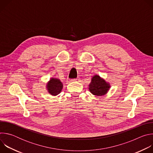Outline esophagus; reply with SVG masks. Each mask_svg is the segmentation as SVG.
<instances>
[{"label": "esophagus", "instance_id": "obj_1", "mask_svg": "<svg viewBox=\"0 0 153 153\" xmlns=\"http://www.w3.org/2000/svg\"><path fill=\"white\" fill-rule=\"evenodd\" d=\"M80 80L79 78H76V79H71V82H79Z\"/></svg>", "mask_w": 153, "mask_h": 153}]
</instances>
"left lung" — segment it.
<instances>
[{"instance_id":"left-lung-1","label":"left lung","mask_w":153,"mask_h":153,"mask_svg":"<svg viewBox=\"0 0 153 153\" xmlns=\"http://www.w3.org/2000/svg\"><path fill=\"white\" fill-rule=\"evenodd\" d=\"M110 87V85L106 83L105 80L96 75L91 79V82L89 85V90L93 94L100 96L105 95Z\"/></svg>"}]
</instances>
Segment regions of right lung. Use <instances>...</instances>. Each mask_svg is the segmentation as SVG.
Instances as JSON below:
<instances>
[{
    "mask_svg": "<svg viewBox=\"0 0 153 153\" xmlns=\"http://www.w3.org/2000/svg\"><path fill=\"white\" fill-rule=\"evenodd\" d=\"M63 88V85L60 80L57 79L51 78L47 83V88L48 92L53 96L59 94Z\"/></svg>",
    "mask_w": 153,
    "mask_h": 153,
    "instance_id": "right-lung-1",
    "label": "right lung"
}]
</instances>
